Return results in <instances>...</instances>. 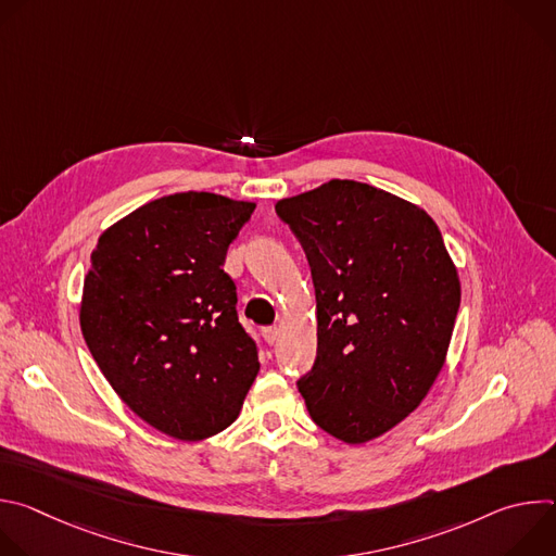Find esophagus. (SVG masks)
<instances>
[{"label":"esophagus","mask_w":556,"mask_h":556,"mask_svg":"<svg viewBox=\"0 0 556 556\" xmlns=\"http://www.w3.org/2000/svg\"><path fill=\"white\" fill-rule=\"evenodd\" d=\"M262 334H264V339H266L268 345H275V343L279 341V337H281V330H279L277 326H270V328H264Z\"/></svg>","instance_id":"obj_1"}]
</instances>
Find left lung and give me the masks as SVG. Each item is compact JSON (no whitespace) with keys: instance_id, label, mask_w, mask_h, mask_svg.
<instances>
[{"instance_id":"left-lung-1","label":"left lung","mask_w":556,"mask_h":556,"mask_svg":"<svg viewBox=\"0 0 556 556\" xmlns=\"http://www.w3.org/2000/svg\"><path fill=\"white\" fill-rule=\"evenodd\" d=\"M316 294V358L296 380L309 418L363 444L403 422L438 378L459 279L435 222L354 180L279 200Z\"/></svg>"}]
</instances>
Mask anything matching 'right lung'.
<instances>
[{"label":"right lung","instance_id":"obj_1","mask_svg":"<svg viewBox=\"0 0 556 556\" xmlns=\"http://www.w3.org/2000/svg\"><path fill=\"white\" fill-rule=\"evenodd\" d=\"M253 211L206 191L165 195L110 226L92 253L84 339L121 401L172 438L232 425L260 371L222 268Z\"/></svg>","mask_w":556,"mask_h":556}]
</instances>
